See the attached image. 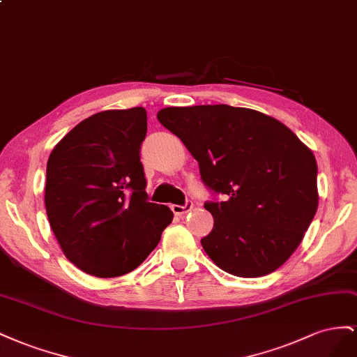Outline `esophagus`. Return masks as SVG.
<instances>
[{
  "label": "esophagus",
  "mask_w": 357,
  "mask_h": 357,
  "mask_svg": "<svg viewBox=\"0 0 357 357\" xmlns=\"http://www.w3.org/2000/svg\"><path fill=\"white\" fill-rule=\"evenodd\" d=\"M192 209V202L191 200H187L184 205H173L172 206V211H173V213H175V215H185L187 212H190Z\"/></svg>",
  "instance_id": "obj_1"
}]
</instances>
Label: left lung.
<instances>
[{"label": "left lung", "instance_id": "1", "mask_svg": "<svg viewBox=\"0 0 357 357\" xmlns=\"http://www.w3.org/2000/svg\"><path fill=\"white\" fill-rule=\"evenodd\" d=\"M157 119L199 162L213 229L202 247L242 278L278 269L299 247L319 206L317 161L280 121L229 105L166 107Z\"/></svg>", "mask_w": 357, "mask_h": 357}]
</instances>
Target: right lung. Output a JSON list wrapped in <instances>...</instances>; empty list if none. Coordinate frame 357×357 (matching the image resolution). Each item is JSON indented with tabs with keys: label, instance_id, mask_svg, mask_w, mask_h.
<instances>
[{
	"label": "right lung",
	"instance_id": "right-lung-1",
	"mask_svg": "<svg viewBox=\"0 0 357 357\" xmlns=\"http://www.w3.org/2000/svg\"><path fill=\"white\" fill-rule=\"evenodd\" d=\"M146 110H105L84 119L50 152L45 205L66 257L98 278L135 271L173 220L148 200L140 145Z\"/></svg>",
	"mask_w": 357,
	"mask_h": 357
}]
</instances>
